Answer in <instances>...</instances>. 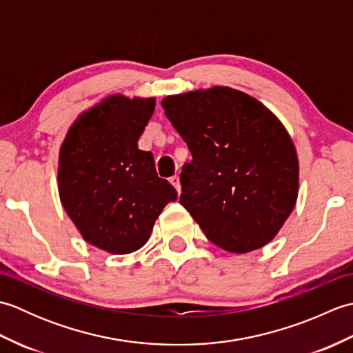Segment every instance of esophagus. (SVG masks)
<instances>
[{
    "label": "esophagus",
    "instance_id": "obj_1",
    "mask_svg": "<svg viewBox=\"0 0 353 353\" xmlns=\"http://www.w3.org/2000/svg\"><path fill=\"white\" fill-rule=\"evenodd\" d=\"M170 182H171L172 186H174L177 192H181V182H179V177H177V176H172V177L170 179Z\"/></svg>",
    "mask_w": 353,
    "mask_h": 353
}]
</instances>
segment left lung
I'll list each match as a JSON object with an SVG mask.
<instances>
[{"label":"left lung","mask_w":353,"mask_h":353,"mask_svg":"<svg viewBox=\"0 0 353 353\" xmlns=\"http://www.w3.org/2000/svg\"><path fill=\"white\" fill-rule=\"evenodd\" d=\"M162 108L192 156L181 172V205L209 241L235 253L272 241L299 190L296 148L279 119L220 86L167 97Z\"/></svg>","instance_id":"obj_1"}]
</instances>
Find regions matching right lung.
Segmentation results:
<instances>
[{"label":"right lung","mask_w":353,"mask_h":353,"mask_svg":"<svg viewBox=\"0 0 353 353\" xmlns=\"http://www.w3.org/2000/svg\"><path fill=\"white\" fill-rule=\"evenodd\" d=\"M154 99L115 95L80 115L61 147L59 194L89 244L114 254L141 249L162 209L177 200L138 139Z\"/></svg>","instance_id":"obj_1"}]
</instances>
